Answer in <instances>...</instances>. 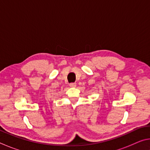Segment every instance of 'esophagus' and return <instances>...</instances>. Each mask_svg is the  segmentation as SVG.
I'll use <instances>...</instances> for the list:
<instances>
[{
	"instance_id": "esophagus-1",
	"label": "esophagus",
	"mask_w": 150,
	"mask_h": 150,
	"mask_svg": "<svg viewBox=\"0 0 150 150\" xmlns=\"http://www.w3.org/2000/svg\"><path fill=\"white\" fill-rule=\"evenodd\" d=\"M69 86H70L71 87H76V86H77V85H76V83H70Z\"/></svg>"
}]
</instances>
